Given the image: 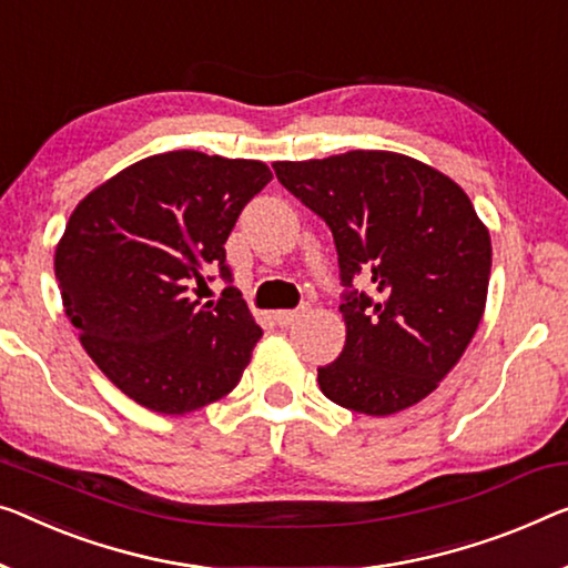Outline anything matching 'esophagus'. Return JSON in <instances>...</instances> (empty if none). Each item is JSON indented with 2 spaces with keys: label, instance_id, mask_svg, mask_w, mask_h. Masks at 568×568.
<instances>
[{
  "label": "esophagus",
  "instance_id": "1",
  "mask_svg": "<svg viewBox=\"0 0 568 568\" xmlns=\"http://www.w3.org/2000/svg\"><path fill=\"white\" fill-rule=\"evenodd\" d=\"M303 313H306V308H295V311H275V321L281 326H291V324H295V321H298Z\"/></svg>",
  "mask_w": 568,
  "mask_h": 568
}]
</instances>
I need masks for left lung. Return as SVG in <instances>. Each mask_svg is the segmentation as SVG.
<instances>
[{
  "instance_id": "1",
  "label": "left lung",
  "mask_w": 568,
  "mask_h": 568,
  "mask_svg": "<svg viewBox=\"0 0 568 568\" xmlns=\"http://www.w3.org/2000/svg\"><path fill=\"white\" fill-rule=\"evenodd\" d=\"M277 181L334 234L346 293L344 352L318 367L328 400L365 416L420 403L456 367L487 306L493 242L459 183L390 150L277 160Z\"/></svg>"
}]
</instances>
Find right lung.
Returning <instances> with one entry per match:
<instances>
[{
	"mask_svg": "<svg viewBox=\"0 0 568 568\" xmlns=\"http://www.w3.org/2000/svg\"><path fill=\"white\" fill-rule=\"evenodd\" d=\"M273 181L262 160L150 155L87 193L55 244V281L81 346L109 383L163 416L234 390L262 328L240 291L191 298L203 270L230 277L224 242Z\"/></svg>",
	"mask_w": 568,
	"mask_h": 568,
	"instance_id": "1",
	"label": "right lung"
}]
</instances>
